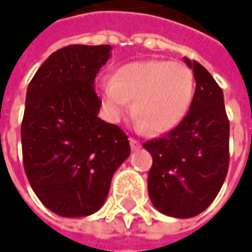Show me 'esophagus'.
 Returning a JSON list of instances; mask_svg holds the SVG:
<instances>
[{"instance_id":"obj_1","label":"esophagus","mask_w":252,"mask_h":252,"mask_svg":"<svg viewBox=\"0 0 252 252\" xmlns=\"http://www.w3.org/2000/svg\"><path fill=\"white\" fill-rule=\"evenodd\" d=\"M129 143H131V148L132 150H139V148L142 147V144H140V142H137L136 139H129Z\"/></svg>"}]
</instances>
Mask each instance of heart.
<instances>
[{
  "mask_svg": "<svg viewBox=\"0 0 252 252\" xmlns=\"http://www.w3.org/2000/svg\"><path fill=\"white\" fill-rule=\"evenodd\" d=\"M101 93L110 121H120L131 108L139 117L137 126L151 133H164L185 119L194 95V78L178 62L147 61L129 63L104 81Z\"/></svg>",
  "mask_w": 252,
  "mask_h": 252,
  "instance_id": "1",
  "label": "heart"
}]
</instances>
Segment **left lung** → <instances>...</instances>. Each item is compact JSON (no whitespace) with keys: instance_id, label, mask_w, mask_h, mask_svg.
I'll return each mask as SVG.
<instances>
[{"instance_id":"1","label":"left lung","mask_w":252,"mask_h":252,"mask_svg":"<svg viewBox=\"0 0 252 252\" xmlns=\"http://www.w3.org/2000/svg\"><path fill=\"white\" fill-rule=\"evenodd\" d=\"M193 68L195 92L189 112L164 136L144 143L153 155L148 195L166 216L189 219L211 205L229 164V121L222 90L198 62Z\"/></svg>"}]
</instances>
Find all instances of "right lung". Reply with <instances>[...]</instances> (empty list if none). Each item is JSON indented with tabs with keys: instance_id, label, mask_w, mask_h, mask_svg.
<instances>
[{
	"instance_id": "1",
	"label": "right lung",
	"mask_w": 252,
	"mask_h": 252,
	"mask_svg": "<svg viewBox=\"0 0 252 252\" xmlns=\"http://www.w3.org/2000/svg\"><path fill=\"white\" fill-rule=\"evenodd\" d=\"M110 46L58 50L28 85L21 124L23 160L35 194L62 217L93 215L104 205L115 171L131 147L115 124L98 117L94 79Z\"/></svg>"
}]
</instances>
